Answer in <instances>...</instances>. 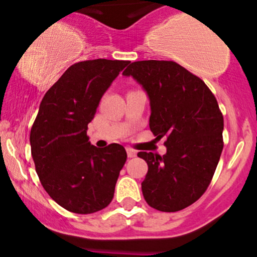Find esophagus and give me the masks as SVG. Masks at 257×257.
Segmentation results:
<instances>
[{"label":"esophagus","mask_w":257,"mask_h":257,"mask_svg":"<svg viewBox=\"0 0 257 257\" xmlns=\"http://www.w3.org/2000/svg\"><path fill=\"white\" fill-rule=\"evenodd\" d=\"M126 154H128V158H134L137 157V150L132 149V148H126Z\"/></svg>","instance_id":"esophagus-1"}]
</instances>
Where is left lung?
Masks as SVG:
<instances>
[{"instance_id": "1", "label": "left lung", "mask_w": 257, "mask_h": 257, "mask_svg": "<svg viewBox=\"0 0 257 257\" xmlns=\"http://www.w3.org/2000/svg\"><path fill=\"white\" fill-rule=\"evenodd\" d=\"M147 90L149 128L165 138L164 155L139 152L148 164L142 191L148 205L165 212L188 208L206 191L221 155L224 118L203 79L173 61L133 62L123 72Z\"/></svg>"}]
</instances>
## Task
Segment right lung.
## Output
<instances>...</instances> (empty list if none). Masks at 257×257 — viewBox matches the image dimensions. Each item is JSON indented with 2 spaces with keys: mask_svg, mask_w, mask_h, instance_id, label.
Returning <instances> with one entry per match:
<instances>
[{
  "mask_svg": "<svg viewBox=\"0 0 257 257\" xmlns=\"http://www.w3.org/2000/svg\"><path fill=\"white\" fill-rule=\"evenodd\" d=\"M129 61L89 59L74 63L47 90L31 128V153L48 195L76 214L107 208L126 152L119 144L89 143L88 124L100 98Z\"/></svg>",
  "mask_w": 257,
  "mask_h": 257,
  "instance_id": "add662e5",
  "label": "right lung"
}]
</instances>
